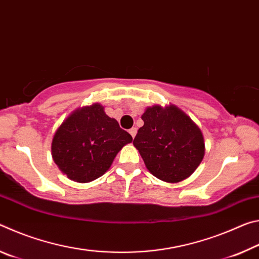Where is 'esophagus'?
<instances>
[{
  "mask_svg": "<svg viewBox=\"0 0 259 259\" xmlns=\"http://www.w3.org/2000/svg\"><path fill=\"white\" fill-rule=\"evenodd\" d=\"M129 134L133 136V138H135V136H136V134H137V129L136 128H131L130 130H129Z\"/></svg>",
  "mask_w": 259,
  "mask_h": 259,
  "instance_id": "esophagus-1",
  "label": "esophagus"
}]
</instances>
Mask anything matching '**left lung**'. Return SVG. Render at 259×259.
<instances>
[{"label":"left lung","mask_w":259,"mask_h":259,"mask_svg":"<svg viewBox=\"0 0 259 259\" xmlns=\"http://www.w3.org/2000/svg\"><path fill=\"white\" fill-rule=\"evenodd\" d=\"M144 125L134 139L153 176L166 183L182 182L195 171L204 156L201 130L175 105L147 107Z\"/></svg>","instance_id":"left-lung-1"}]
</instances>
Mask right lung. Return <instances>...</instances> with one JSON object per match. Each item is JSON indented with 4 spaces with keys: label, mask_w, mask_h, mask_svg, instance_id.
<instances>
[{
    "label": "right lung",
    "mask_w": 259,
    "mask_h": 259,
    "mask_svg": "<svg viewBox=\"0 0 259 259\" xmlns=\"http://www.w3.org/2000/svg\"><path fill=\"white\" fill-rule=\"evenodd\" d=\"M133 137L121 129L102 105L77 108L57 129L51 154L61 172L77 183H89L107 171L114 157Z\"/></svg>",
    "instance_id": "add662e5"
}]
</instances>
